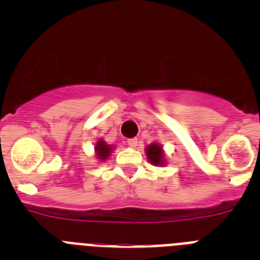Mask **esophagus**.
Returning <instances> with one entry per match:
<instances>
[{"instance_id": "obj_1", "label": "esophagus", "mask_w": 260, "mask_h": 260, "mask_svg": "<svg viewBox=\"0 0 260 260\" xmlns=\"http://www.w3.org/2000/svg\"><path fill=\"white\" fill-rule=\"evenodd\" d=\"M127 144L130 147H137L138 146V139H137V138H130V139H127Z\"/></svg>"}]
</instances>
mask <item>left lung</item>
Segmentation results:
<instances>
[{
    "mask_svg": "<svg viewBox=\"0 0 260 260\" xmlns=\"http://www.w3.org/2000/svg\"><path fill=\"white\" fill-rule=\"evenodd\" d=\"M147 157L150 158V161L155 165H162L164 164V152L162 148L158 144L152 143L151 146L147 147L146 150Z\"/></svg>",
    "mask_w": 260,
    "mask_h": 260,
    "instance_id": "obj_1",
    "label": "left lung"
}]
</instances>
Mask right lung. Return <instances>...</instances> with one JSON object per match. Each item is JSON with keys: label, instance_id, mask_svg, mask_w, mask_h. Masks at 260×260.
Here are the masks:
<instances>
[{"label": "right lung", "instance_id": "1", "mask_svg": "<svg viewBox=\"0 0 260 260\" xmlns=\"http://www.w3.org/2000/svg\"><path fill=\"white\" fill-rule=\"evenodd\" d=\"M112 146H109V144L105 143L104 141H100L96 143V147H95V151H96V156H98V158H100V160H107L108 157H109L110 152H112Z\"/></svg>", "mask_w": 260, "mask_h": 260}]
</instances>
